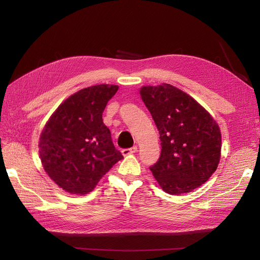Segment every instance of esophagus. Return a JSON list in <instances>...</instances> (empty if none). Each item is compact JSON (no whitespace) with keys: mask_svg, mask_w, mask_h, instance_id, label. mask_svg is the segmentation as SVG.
<instances>
[{"mask_svg":"<svg viewBox=\"0 0 260 260\" xmlns=\"http://www.w3.org/2000/svg\"><path fill=\"white\" fill-rule=\"evenodd\" d=\"M137 151H138V146H132L130 148H123L122 151H121V153H122L123 156H127V155L136 153Z\"/></svg>","mask_w":260,"mask_h":260,"instance_id":"esophagus-1","label":"esophagus"}]
</instances>
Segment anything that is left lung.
I'll list each match as a JSON object with an SVG mask.
<instances>
[{"mask_svg": "<svg viewBox=\"0 0 260 260\" xmlns=\"http://www.w3.org/2000/svg\"><path fill=\"white\" fill-rule=\"evenodd\" d=\"M140 94L159 132L160 156L149 167L157 182L172 195L205 183L220 160L217 122L193 98L171 84L142 86Z\"/></svg>", "mask_w": 260, "mask_h": 260, "instance_id": "obj_1", "label": "left lung"}]
</instances>
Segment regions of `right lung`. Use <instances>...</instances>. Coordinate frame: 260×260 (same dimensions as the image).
<instances>
[{
	"label": "right lung",
	"mask_w": 260,
	"mask_h": 260,
	"mask_svg": "<svg viewBox=\"0 0 260 260\" xmlns=\"http://www.w3.org/2000/svg\"><path fill=\"white\" fill-rule=\"evenodd\" d=\"M117 90V85L99 84L78 91L62 102L42 130L39 153L43 168L68 193L91 192L123 158L102 118Z\"/></svg>",
	"instance_id": "1"
}]
</instances>
